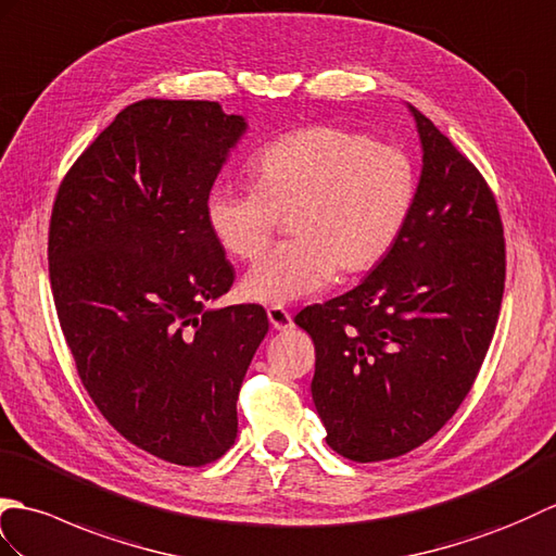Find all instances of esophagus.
Instances as JSON below:
<instances>
[{
    "label": "esophagus",
    "instance_id": "obj_1",
    "mask_svg": "<svg viewBox=\"0 0 556 556\" xmlns=\"http://www.w3.org/2000/svg\"><path fill=\"white\" fill-rule=\"evenodd\" d=\"M268 320L276 330H288L294 326L292 314L288 309H282V306H268Z\"/></svg>",
    "mask_w": 556,
    "mask_h": 556
}]
</instances>
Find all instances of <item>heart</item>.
<instances>
[{
  "label": "heart",
  "mask_w": 556,
  "mask_h": 556,
  "mask_svg": "<svg viewBox=\"0 0 556 556\" xmlns=\"http://www.w3.org/2000/svg\"><path fill=\"white\" fill-rule=\"evenodd\" d=\"M254 185L216 182L206 224L224 250L252 262L288 216L290 240L258 258L244 294L292 304L336 276L376 268L402 236L416 197L412 159L392 144L338 126H312L262 147L250 162Z\"/></svg>",
  "instance_id": "1"
}]
</instances>
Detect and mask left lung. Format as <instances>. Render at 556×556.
<instances>
[{
	"label": "left lung",
	"instance_id": "obj_1",
	"mask_svg": "<svg viewBox=\"0 0 556 556\" xmlns=\"http://www.w3.org/2000/svg\"><path fill=\"white\" fill-rule=\"evenodd\" d=\"M424 144L414 206L362 286L294 316L316 348L312 397L344 459L424 445L471 392L500 318L507 250L483 174L412 106Z\"/></svg>",
	"mask_w": 556,
	"mask_h": 556
}]
</instances>
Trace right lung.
<instances>
[{
    "label": "right lung",
    "instance_id": "right-lung-1",
    "mask_svg": "<svg viewBox=\"0 0 556 556\" xmlns=\"http://www.w3.org/2000/svg\"><path fill=\"white\" fill-rule=\"evenodd\" d=\"M244 128L218 102H135L68 168L49 218V282L80 382L123 438L178 466L232 447L268 332L258 304L206 309L236 280L206 197Z\"/></svg>",
    "mask_w": 556,
    "mask_h": 556
}]
</instances>
